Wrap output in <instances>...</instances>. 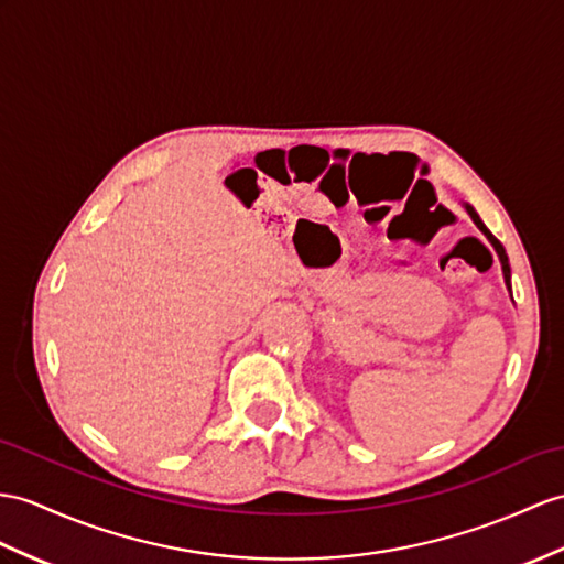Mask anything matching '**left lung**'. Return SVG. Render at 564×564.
Returning a JSON list of instances; mask_svg holds the SVG:
<instances>
[{"label":"left lung","mask_w":564,"mask_h":564,"mask_svg":"<svg viewBox=\"0 0 564 564\" xmlns=\"http://www.w3.org/2000/svg\"><path fill=\"white\" fill-rule=\"evenodd\" d=\"M466 213L471 215V219H474V223L478 225V229L484 231V235L490 239V243H492V246H496V251H498V256H500V263H502V272H505V282H507V286H510V260H507V253H505V249H502V243H500L496 237L490 235L488 227H486L484 223H480V217H478V213L471 208V205H466ZM510 292H512V290H510Z\"/></svg>","instance_id":"obj_1"}]
</instances>
